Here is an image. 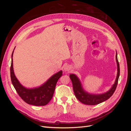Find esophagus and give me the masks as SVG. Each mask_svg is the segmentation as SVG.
Masks as SVG:
<instances>
[{
    "label": "esophagus",
    "mask_w": 131,
    "mask_h": 131,
    "mask_svg": "<svg viewBox=\"0 0 131 131\" xmlns=\"http://www.w3.org/2000/svg\"><path fill=\"white\" fill-rule=\"evenodd\" d=\"M70 67L68 66H66L64 67V70L65 71H69L70 70Z\"/></svg>",
    "instance_id": "esophagus-1"
}]
</instances>
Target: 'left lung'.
Returning a JSON list of instances; mask_svg holds the SVG:
<instances>
[{
    "mask_svg": "<svg viewBox=\"0 0 131 131\" xmlns=\"http://www.w3.org/2000/svg\"><path fill=\"white\" fill-rule=\"evenodd\" d=\"M116 60L117 65V74L115 82L111 89L108 92L101 94H92L88 93L83 90L80 80L76 75L74 74H70L69 77L72 80L73 88L75 96L78 100L86 105H97L103 102L112 96L115 91L117 85L118 78L120 76V66L118 62L117 53L116 54Z\"/></svg>",
    "mask_w": 131,
    "mask_h": 131,
    "instance_id": "8db88e82",
    "label": "left lung"
}]
</instances>
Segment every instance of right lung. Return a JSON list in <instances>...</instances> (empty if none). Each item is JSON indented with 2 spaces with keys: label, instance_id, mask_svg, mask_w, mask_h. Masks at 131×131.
Segmentation results:
<instances>
[{
  "label": "right lung",
  "instance_id": "obj_1",
  "mask_svg": "<svg viewBox=\"0 0 131 131\" xmlns=\"http://www.w3.org/2000/svg\"><path fill=\"white\" fill-rule=\"evenodd\" d=\"M13 53L14 51L11 56L12 60L10 67V77L12 84L19 96L26 103L30 105L43 106L48 104V103L51 100L53 97L57 81L61 77H62V71L61 70L54 74L44 84L38 88L31 89H26L19 82L14 74L13 62Z\"/></svg>",
  "mask_w": 131,
  "mask_h": 131
}]
</instances>
